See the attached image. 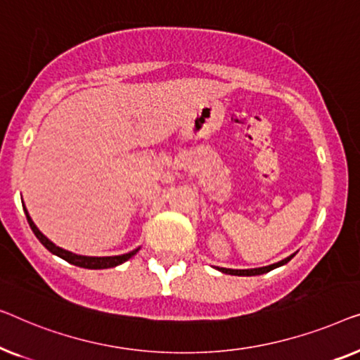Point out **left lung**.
<instances>
[{"label": "left lung", "mask_w": 360, "mask_h": 360, "mask_svg": "<svg viewBox=\"0 0 360 360\" xmlns=\"http://www.w3.org/2000/svg\"><path fill=\"white\" fill-rule=\"evenodd\" d=\"M292 257H293V255L285 257V259L281 261V262H276V264H271V266H266V267H259V269H225V267H219V271L225 272V274H231V276H257V274H266V272L276 269V267L287 264V262L290 261Z\"/></svg>", "instance_id": "obj_1"}]
</instances>
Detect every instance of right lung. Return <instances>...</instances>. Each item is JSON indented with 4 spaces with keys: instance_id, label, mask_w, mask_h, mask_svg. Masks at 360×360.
<instances>
[{
    "instance_id": "1",
    "label": "right lung",
    "mask_w": 360,
    "mask_h": 360,
    "mask_svg": "<svg viewBox=\"0 0 360 360\" xmlns=\"http://www.w3.org/2000/svg\"><path fill=\"white\" fill-rule=\"evenodd\" d=\"M24 212H26V217H27V221L30 225V229H32L34 235L37 236V240L42 243V245L47 248V250L50 252H53V255H57L58 257H62V259H65L67 262H70V264L73 266H78V267H84V269H108V267H115L119 264H122V262L129 261L131 256L136 255V251L139 250H134L127 252V255H122V256H109V257H89V256H78V255H73V252L70 251H65L62 250V248L55 246L52 241L49 240V238H45L42 233L39 231L37 226L34 225L32 219H30L27 210L24 209Z\"/></svg>"
}]
</instances>
